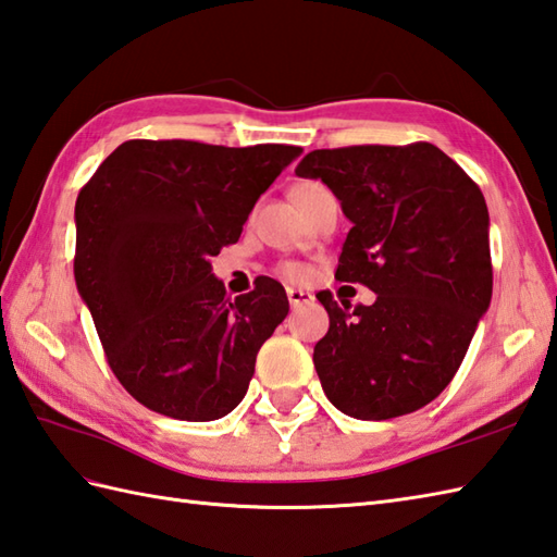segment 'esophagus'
<instances>
[{
  "mask_svg": "<svg viewBox=\"0 0 557 557\" xmlns=\"http://www.w3.org/2000/svg\"><path fill=\"white\" fill-rule=\"evenodd\" d=\"M287 299L292 304V308H299L304 304L313 301V294L306 292V289H296V287H287Z\"/></svg>",
  "mask_w": 557,
  "mask_h": 557,
  "instance_id": "obj_1",
  "label": "esophagus"
}]
</instances>
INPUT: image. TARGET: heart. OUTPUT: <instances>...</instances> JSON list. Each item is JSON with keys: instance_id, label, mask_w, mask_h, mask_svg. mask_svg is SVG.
Wrapping results in <instances>:
<instances>
[{"instance_id": "heart-1", "label": "heart", "mask_w": 557, "mask_h": 557, "mask_svg": "<svg viewBox=\"0 0 557 557\" xmlns=\"http://www.w3.org/2000/svg\"><path fill=\"white\" fill-rule=\"evenodd\" d=\"M306 185H313V183H306ZM299 187H304V185H299ZM282 275L292 282H306L310 270L304 263H287V265H282Z\"/></svg>"}]
</instances>
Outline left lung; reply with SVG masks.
Masks as SVG:
<instances>
[{
    "instance_id": "1",
    "label": "left lung",
    "mask_w": 557,
    "mask_h": 557,
    "mask_svg": "<svg viewBox=\"0 0 557 557\" xmlns=\"http://www.w3.org/2000/svg\"><path fill=\"white\" fill-rule=\"evenodd\" d=\"M296 175L322 180L354 225L334 277L377 294L356 308L318 294L330 313L313 351L322 392L356 420L420 410L454 380L491 304L482 189L430 141L315 149Z\"/></svg>"
}]
</instances>
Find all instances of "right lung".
I'll return each instance as SVG.
<instances>
[{
  "label": "right lung",
  "instance_id": "obj_1",
  "mask_svg": "<svg viewBox=\"0 0 557 557\" xmlns=\"http://www.w3.org/2000/svg\"><path fill=\"white\" fill-rule=\"evenodd\" d=\"M301 147L131 139L75 201V284L125 392L161 416L209 422L239 406L258 348L289 313L277 280L227 299L211 256Z\"/></svg>",
  "mask_w": 557,
  "mask_h": 557
}]
</instances>
